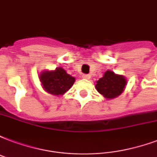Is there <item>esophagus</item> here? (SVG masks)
<instances>
[{
    "mask_svg": "<svg viewBox=\"0 0 157 157\" xmlns=\"http://www.w3.org/2000/svg\"><path fill=\"white\" fill-rule=\"evenodd\" d=\"M82 77H83V78H84V79H89V78H90V75H89V74H83Z\"/></svg>",
    "mask_w": 157,
    "mask_h": 157,
    "instance_id": "34e87169",
    "label": "esophagus"
}]
</instances>
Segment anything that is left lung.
<instances>
[{
  "mask_svg": "<svg viewBox=\"0 0 157 157\" xmlns=\"http://www.w3.org/2000/svg\"><path fill=\"white\" fill-rule=\"evenodd\" d=\"M126 85L127 79L124 76L108 70L98 81H97L95 87L98 92L104 98L112 99L122 94L124 91Z\"/></svg>",
  "mask_w": 157,
  "mask_h": 157,
  "instance_id": "1",
  "label": "left lung"
}]
</instances>
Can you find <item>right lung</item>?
<instances>
[{
  "mask_svg": "<svg viewBox=\"0 0 157 157\" xmlns=\"http://www.w3.org/2000/svg\"><path fill=\"white\" fill-rule=\"evenodd\" d=\"M40 80L44 91L52 95H63L74 85L75 78L59 67L53 71H44L40 75Z\"/></svg>",
  "mask_w": 157,
  "mask_h": 157,
  "instance_id": "obj_1",
  "label": "right lung"
}]
</instances>
